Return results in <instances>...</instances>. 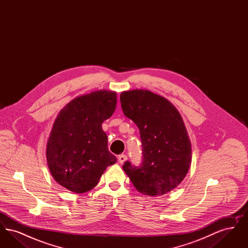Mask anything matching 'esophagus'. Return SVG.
<instances>
[{
	"instance_id": "1",
	"label": "esophagus",
	"mask_w": 248,
	"mask_h": 248,
	"mask_svg": "<svg viewBox=\"0 0 248 248\" xmlns=\"http://www.w3.org/2000/svg\"><path fill=\"white\" fill-rule=\"evenodd\" d=\"M127 160V156L125 154H121L118 157V161L120 164H124Z\"/></svg>"
}]
</instances>
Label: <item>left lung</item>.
<instances>
[{
	"mask_svg": "<svg viewBox=\"0 0 248 248\" xmlns=\"http://www.w3.org/2000/svg\"><path fill=\"white\" fill-rule=\"evenodd\" d=\"M124 114L139 127L143 162H125L124 171L135 188L148 196H161L182 182L191 164V144L177 108L160 94L145 89L122 92Z\"/></svg>",
	"mask_w": 248,
	"mask_h": 248,
	"instance_id": "obj_1",
	"label": "left lung"
}]
</instances>
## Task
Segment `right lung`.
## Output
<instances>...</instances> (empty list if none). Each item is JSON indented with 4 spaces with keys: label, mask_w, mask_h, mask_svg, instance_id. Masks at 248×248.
<instances>
[{
    "label": "right lung",
    "mask_w": 248,
    "mask_h": 248,
    "mask_svg": "<svg viewBox=\"0 0 248 248\" xmlns=\"http://www.w3.org/2000/svg\"><path fill=\"white\" fill-rule=\"evenodd\" d=\"M117 93L97 90L77 96L58 114L46 144L51 175L75 193L94 189L117 158L108 150L102 123L115 111Z\"/></svg>",
    "instance_id": "obj_1"
}]
</instances>
